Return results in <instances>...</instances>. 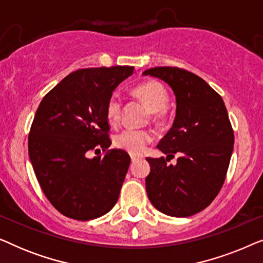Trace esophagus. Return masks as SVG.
<instances>
[{
	"mask_svg": "<svg viewBox=\"0 0 263 263\" xmlns=\"http://www.w3.org/2000/svg\"><path fill=\"white\" fill-rule=\"evenodd\" d=\"M130 158H132V163H135V161H138L140 159V157L138 156H132Z\"/></svg>",
	"mask_w": 263,
	"mask_h": 263,
	"instance_id": "1",
	"label": "esophagus"
}]
</instances>
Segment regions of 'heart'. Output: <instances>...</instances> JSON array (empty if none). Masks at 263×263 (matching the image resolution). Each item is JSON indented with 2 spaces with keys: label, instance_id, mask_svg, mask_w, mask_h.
Masks as SVG:
<instances>
[{
  "label": "heart",
  "instance_id": "b5f03b06",
  "mask_svg": "<svg viewBox=\"0 0 263 263\" xmlns=\"http://www.w3.org/2000/svg\"><path fill=\"white\" fill-rule=\"evenodd\" d=\"M133 93L153 112L156 120L166 117L165 106L168 103V93L164 85L158 81H147L136 86ZM106 118L110 124L116 125L121 120L122 99L114 95L106 103ZM153 141V133L145 129H124L115 136V145L130 154H141Z\"/></svg>",
  "mask_w": 263,
  "mask_h": 263
}]
</instances>
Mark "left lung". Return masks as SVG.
Instances as JSON below:
<instances>
[{
	"mask_svg": "<svg viewBox=\"0 0 263 263\" xmlns=\"http://www.w3.org/2000/svg\"><path fill=\"white\" fill-rule=\"evenodd\" d=\"M143 75L159 78L176 96L172 128L157 147L166 159L147 158L148 199L161 213L184 218L210 206L220 192L233 151V129L224 100L203 79L177 67H156ZM180 157L175 167L170 157Z\"/></svg>",
	"mask_w": 263,
	"mask_h": 263,
	"instance_id": "left-lung-1",
	"label": "left lung"
}]
</instances>
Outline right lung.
<instances>
[{
	"mask_svg": "<svg viewBox=\"0 0 263 263\" xmlns=\"http://www.w3.org/2000/svg\"><path fill=\"white\" fill-rule=\"evenodd\" d=\"M134 67L85 68L67 75L39 104L28 154L46 199L60 213L91 220L116 204L130 157L111 145L106 103ZM104 156L89 158L92 152Z\"/></svg>",
	"mask_w": 263,
	"mask_h": 263,
	"instance_id": "add662e5",
	"label": "right lung"
}]
</instances>
